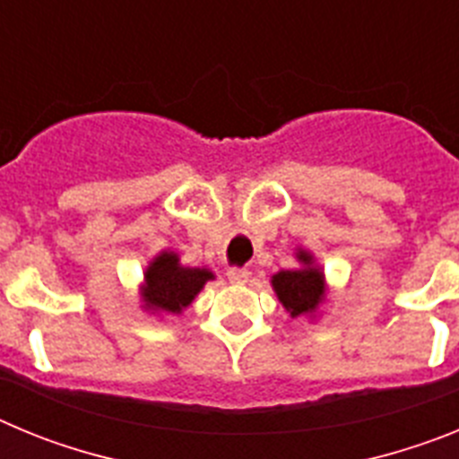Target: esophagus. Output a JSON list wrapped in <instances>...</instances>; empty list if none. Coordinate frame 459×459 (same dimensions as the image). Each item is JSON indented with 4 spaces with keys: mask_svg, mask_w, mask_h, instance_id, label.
<instances>
[{
    "mask_svg": "<svg viewBox=\"0 0 459 459\" xmlns=\"http://www.w3.org/2000/svg\"><path fill=\"white\" fill-rule=\"evenodd\" d=\"M250 275L248 269H243V266H232V269H227V278L232 280V282H237V285H241V282H246Z\"/></svg>",
    "mask_w": 459,
    "mask_h": 459,
    "instance_id": "esophagus-1",
    "label": "esophagus"
}]
</instances>
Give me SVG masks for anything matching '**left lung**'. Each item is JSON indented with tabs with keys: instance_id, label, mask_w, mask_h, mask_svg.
<instances>
[{
	"instance_id": "obj_1",
	"label": "left lung",
	"mask_w": 459,
	"mask_h": 459,
	"mask_svg": "<svg viewBox=\"0 0 459 459\" xmlns=\"http://www.w3.org/2000/svg\"><path fill=\"white\" fill-rule=\"evenodd\" d=\"M306 269L280 271L273 275V290L282 306L299 317L303 312H312L324 296V275L319 269H312V257L307 253H299Z\"/></svg>"
}]
</instances>
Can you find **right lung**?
Returning <instances> with one entry per match:
<instances>
[{
  "label": "right lung",
  "instance_id": "obj_1",
  "mask_svg": "<svg viewBox=\"0 0 459 459\" xmlns=\"http://www.w3.org/2000/svg\"><path fill=\"white\" fill-rule=\"evenodd\" d=\"M213 273L206 269H188L179 264L174 253L158 255L144 275V301L147 307L163 312H181L190 306L195 294L204 287Z\"/></svg>",
  "mask_w": 459,
  "mask_h": 459
}]
</instances>
